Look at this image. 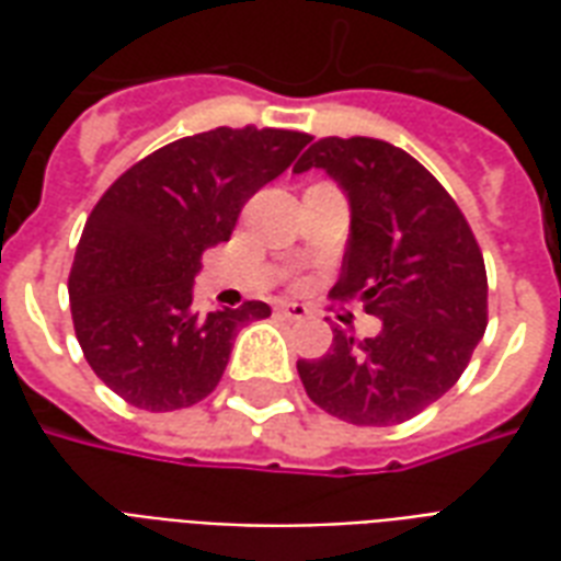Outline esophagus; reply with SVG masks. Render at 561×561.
<instances>
[{"instance_id": "esophagus-1", "label": "esophagus", "mask_w": 561, "mask_h": 561, "mask_svg": "<svg viewBox=\"0 0 561 561\" xmlns=\"http://www.w3.org/2000/svg\"><path fill=\"white\" fill-rule=\"evenodd\" d=\"M279 316L291 318V321H300V318L309 316V306L297 304V300H285V304H279Z\"/></svg>"}]
</instances>
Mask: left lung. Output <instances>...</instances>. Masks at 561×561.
<instances>
[{
    "label": "left lung",
    "mask_w": 561,
    "mask_h": 561,
    "mask_svg": "<svg viewBox=\"0 0 561 561\" xmlns=\"http://www.w3.org/2000/svg\"><path fill=\"white\" fill-rule=\"evenodd\" d=\"M328 171L352 204L336 300L360 297L381 333L333 330L318 360H297L309 400L357 426H393L457 385L486 330L481 245L457 201L405 149L321 138L294 171Z\"/></svg>",
    "instance_id": "obj_1"
}]
</instances>
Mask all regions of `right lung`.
Returning <instances> with one entry per match:
<instances>
[{"label": "right lung", "mask_w": 561, "mask_h": 561, "mask_svg": "<svg viewBox=\"0 0 561 561\" xmlns=\"http://www.w3.org/2000/svg\"><path fill=\"white\" fill-rule=\"evenodd\" d=\"M309 140L288 128L201 131L131 164L92 207L68 276L71 321L92 373L123 400L195 405L219 385L240 328L270 316L261 300L201 316L195 273Z\"/></svg>", "instance_id": "add662e5"}]
</instances>
